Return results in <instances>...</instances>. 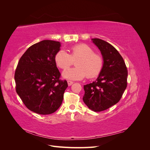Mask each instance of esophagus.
Wrapping results in <instances>:
<instances>
[{
	"mask_svg": "<svg viewBox=\"0 0 150 150\" xmlns=\"http://www.w3.org/2000/svg\"><path fill=\"white\" fill-rule=\"evenodd\" d=\"M67 84H68V86H71L72 84H73V82H72V81H71L68 80L67 81Z\"/></svg>",
	"mask_w": 150,
	"mask_h": 150,
	"instance_id": "obj_1",
	"label": "esophagus"
}]
</instances>
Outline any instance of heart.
I'll list each match as a JSON object with an SVG mask.
<instances>
[{
  "mask_svg": "<svg viewBox=\"0 0 150 150\" xmlns=\"http://www.w3.org/2000/svg\"><path fill=\"white\" fill-rule=\"evenodd\" d=\"M68 54L64 50H59L54 56L56 64L61 69L65 70L77 60L76 67L63 72V77L69 79H83L97 77L101 72L104 60L101 54L94 52L93 49L86 44H78L69 49Z\"/></svg>",
  "mask_w": 150,
  "mask_h": 150,
  "instance_id": "1",
  "label": "heart"
}]
</instances>
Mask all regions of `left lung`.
Masks as SVG:
<instances>
[{
  "label": "left lung",
  "mask_w": 150,
  "mask_h": 150,
  "mask_svg": "<svg viewBox=\"0 0 150 150\" xmlns=\"http://www.w3.org/2000/svg\"><path fill=\"white\" fill-rule=\"evenodd\" d=\"M101 52L104 65L97 79L84 86L83 101L90 110L99 112L118 103L127 87L128 70L123 58L112 45L92 39Z\"/></svg>",
  "instance_id": "obj_1"
}]
</instances>
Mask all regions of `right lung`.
Returning <instances> with one entry per match:
<instances>
[{
    "mask_svg": "<svg viewBox=\"0 0 150 150\" xmlns=\"http://www.w3.org/2000/svg\"><path fill=\"white\" fill-rule=\"evenodd\" d=\"M61 43L44 40L29 47L15 71L16 90L25 106L39 115H50L61 105L67 88L66 80L54 61Z\"/></svg>",
    "mask_w": 150,
    "mask_h": 150,
    "instance_id": "add662e5",
    "label": "right lung"
}]
</instances>
